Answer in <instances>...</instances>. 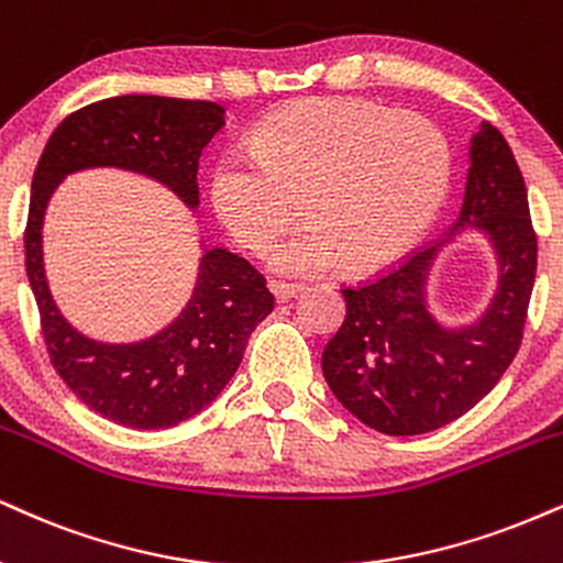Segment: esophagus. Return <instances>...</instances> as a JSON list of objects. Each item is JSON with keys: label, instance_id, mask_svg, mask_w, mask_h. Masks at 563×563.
Here are the masks:
<instances>
[{"label": "esophagus", "instance_id": "obj_1", "mask_svg": "<svg viewBox=\"0 0 563 563\" xmlns=\"http://www.w3.org/2000/svg\"><path fill=\"white\" fill-rule=\"evenodd\" d=\"M301 286H290V283H273V294H275V301L277 303H288L294 301L296 296L301 294Z\"/></svg>", "mask_w": 563, "mask_h": 563}]
</instances>
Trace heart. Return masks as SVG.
<instances>
[{
  "label": "heart",
  "instance_id": "1",
  "mask_svg": "<svg viewBox=\"0 0 563 563\" xmlns=\"http://www.w3.org/2000/svg\"><path fill=\"white\" fill-rule=\"evenodd\" d=\"M225 152L209 175L217 220L262 254L296 217L309 222L269 267L314 277L335 267L369 275L428 233L451 183L449 141L432 120L369 99L320 97L283 107Z\"/></svg>",
  "mask_w": 563,
  "mask_h": 563
}]
</instances>
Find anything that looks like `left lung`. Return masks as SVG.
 <instances>
[{"instance_id":"left-lung-1","label":"left lung","mask_w":563,"mask_h":563,"mask_svg":"<svg viewBox=\"0 0 563 563\" xmlns=\"http://www.w3.org/2000/svg\"><path fill=\"white\" fill-rule=\"evenodd\" d=\"M466 232L492 246L497 280L470 323H445L429 307V277ZM534 269L525 178L498 128L483 120L470 139L464 205L451 233L380 280L343 290L346 320L322 354L333 396L385 435H422L466 415L517 356Z\"/></svg>"}]
</instances>
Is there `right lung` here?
I'll list each match as a JSON object with an SVG mask.
<instances>
[{
  "label": "right lung",
  "instance_id": "add662e5",
  "mask_svg": "<svg viewBox=\"0 0 563 563\" xmlns=\"http://www.w3.org/2000/svg\"><path fill=\"white\" fill-rule=\"evenodd\" d=\"M222 125L225 110L214 101L112 97L65 118L33 173L25 269L46 349L67 388L123 428L167 430L205 411L239 369L254 328L273 311V296L252 264L201 235L191 296L178 314L139 341H99L80 333L52 296L44 267L46 207L67 175L110 167L159 183L196 212L201 148Z\"/></svg>",
  "mask_w": 563,
  "mask_h": 563
}]
</instances>
